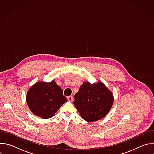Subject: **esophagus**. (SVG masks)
<instances>
[{
  "label": "esophagus",
  "instance_id": "34e87169",
  "mask_svg": "<svg viewBox=\"0 0 154 154\" xmlns=\"http://www.w3.org/2000/svg\"><path fill=\"white\" fill-rule=\"evenodd\" d=\"M67 99H68V101H69V102H72V100H73V97L72 96H68V97H67Z\"/></svg>",
  "mask_w": 154,
  "mask_h": 154
}]
</instances>
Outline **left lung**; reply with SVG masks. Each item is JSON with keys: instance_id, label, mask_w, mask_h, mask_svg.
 <instances>
[{"instance_id": "1", "label": "left lung", "mask_w": 154, "mask_h": 154, "mask_svg": "<svg viewBox=\"0 0 154 154\" xmlns=\"http://www.w3.org/2000/svg\"><path fill=\"white\" fill-rule=\"evenodd\" d=\"M114 97L102 82L91 84L84 82L74 95V105L81 117L87 122H93L105 117L110 110Z\"/></svg>"}]
</instances>
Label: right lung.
I'll return each mask as SVG.
<instances>
[{"instance_id": "right-lung-1", "label": "right lung", "mask_w": 154, "mask_h": 154, "mask_svg": "<svg viewBox=\"0 0 154 154\" xmlns=\"http://www.w3.org/2000/svg\"><path fill=\"white\" fill-rule=\"evenodd\" d=\"M68 100L55 80L51 82H38L27 93L26 102L30 111L42 119L54 116L61 106Z\"/></svg>"}]
</instances>
